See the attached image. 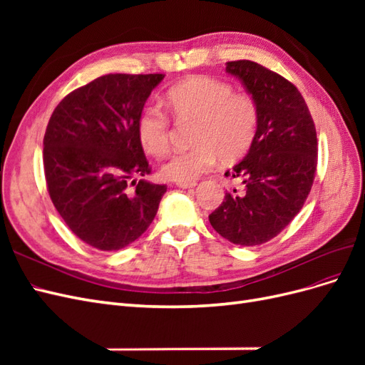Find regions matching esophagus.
Masks as SVG:
<instances>
[{"instance_id": "obj_1", "label": "esophagus", "mask_w": 365, "mask_h": 365, "mask_svg": "<svg viewBox=\"0 0 365 365\" xmlns=\"http://www.w3.org/2000/svg\"><path fill=\"white\" fill-rule=\"evenodd\" d=\"M176 185H178L180 189H193L196 185V181H176Z\"/></svg>"}]
</instances>
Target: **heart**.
I'll return each instance as SVG.
<instances>
[{
	"instance_id": "1",
	"label": "heart",
	"mask_w": 365,
	"mask_h": 365,
	"mask_svg": "<svg viewBox=\"0 0 365 365\" xmlns=\"http://www.w3.org/2000/svg\"><path fill=\"white\" fill-rule=\"evenodd\" d=\"M165 103L176 118L196 121L195 146L163 164L161 175L168 180L193 181L212 169L219 157L225 163L239 160L256 135L259 113L252 98L213 77L193 76L172 86ZM137 135L150 155H164L170 146L168 114L157 106H146L137 118Z\"/></svg>"
}]
</instances>
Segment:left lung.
<instances>
[{
	"instance_id": "8db88e82",
	"label": "left lung",
	"mask_w": 365,
	"mask_h": 365,
	"mask_svg": "<svg viewBox=\"0 0 365 365\" xmlns=\"http://www.w3.org/2000/svg\"><path fill=\"white\" fill-rule=\"evenodd\" d=\"M257 106L259 123L245 158L225 172L239 178L208 216L217 233L240 247H256L277 236L300 212L317 170V130L295 85L252 61L227 62Z\"/></svg>"
}]
</instances>
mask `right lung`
I'll return each mask as SVG.
<instances>
[{"instance_id": "1", "label": "right lung", "mask_w": 365, "mask_h": 365, "mask_svg": "<svg viewBox=\"0 0 365 365\" xmlns=\"http://www.w3.org/2000/svg\"><path fill=\"white\" fill-rule=\"evenodd\" d=\"M163 79L164 74L97 77L63 97L50 117L43 135L48 195L63 222L96 250L117 251L137 240L168 190L134 180L150 173L137 118Z\"/></svg>"}]
</instances>
